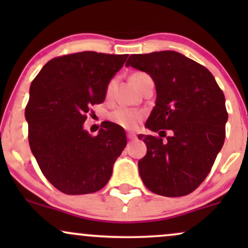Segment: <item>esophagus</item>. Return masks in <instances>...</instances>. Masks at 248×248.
<instances>
[{"instance_id": "obj_1", "label": "esophagus", "mask_w": 248, "mask_h": 248, "mask_svg": "<svg viewBox=\"0 0 248 248\" xmlns=\"http://www.w3.org/2000/svg\"><path fill=\"white\" fill-rule=\"evenodd\" d=\"M127 139H128V140L133 141V140H135V139H136V135L134 133H127Z\"/></svg>"}]
</instances>
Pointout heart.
<instances>
[{
    "instance_id": "b5f03b06",
    "label": "heart",
    "mask_w": 248,
    "mask_h": 248,
    "mask_svg": "<svg viewBox=\"0 0 248 248\" xmlns=\"http://www.w3.org/2000/svg\"><path fill=\"white\" fill-rule=\"evenodd\" d=\"M144 73L142 72H136L130 77V80L134 81L141 77ZM115 84V79H112L109 82H108L107 88H106V94L109 95L110 92H112L113 86ZM109 120L112 122H114L115 124L120 126L124 129H135L136 127L139 126L142 119H143V112L142 110H138V109H133V108H128V107H119L116 109L113 110V112L109 113L108 115Z\"/></svg>"
}]
</instances>
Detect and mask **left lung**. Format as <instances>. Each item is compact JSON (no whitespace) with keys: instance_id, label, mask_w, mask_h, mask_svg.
<instances>
[{"instance_id":"1","label":"left lung","mask_w":248,"mask_h":248,"mask_svg":"<svg viewBox=\"0 0 248 248\" xmlns=\"http://www.w3.org/2000/svg\"><path fill=\"white\" fill-rule=\"evenodd\" d=\"M126 66L150 75L157 94L146 127L160 136L139 135L147 146L139 161L142 182L156 195H189L211 171L224 144L229 115L223 91L206 67L175 51L132 55Z\"/></svg>"}]
</instances>
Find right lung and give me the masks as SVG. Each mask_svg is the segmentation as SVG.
Wrapping results in <instances>:
<instances>
[{"instance_id":"obj_1","label":"right lung","mask_w":248,"mask_h":248,"mask_svg":"<svg viewBox=\"0 0 248 248\" xmlns=\"http://www.w3.org/2000/svg\"><path fill=\"white\" fill-rule=\"evenodd\" d=\"M127 57L94 51L56 57L31 82L25 107L29 144L43 175L59 191L92 193L109 181L126 133L105 122L93 136L84 122L91 107L105 100L108 82Z\"/></svg>"}]
</instances>
